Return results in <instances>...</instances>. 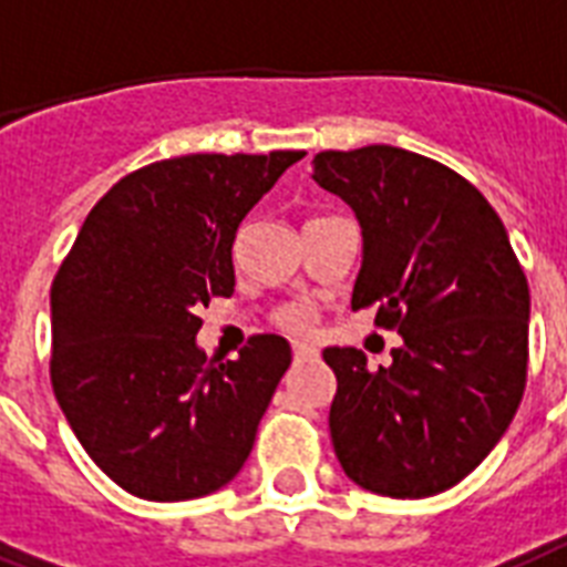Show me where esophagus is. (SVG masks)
<instances>
[{
	"label": "esophagus",
	"mask_w": 567,
	"mask_h": 567,
	"mask_svg": "<svg viewBox=\"0 0 567 567\" xmlns=\"http://www.w3.org/2000/svg\"><path fill=\"white\" fill-rule=\"evenodd\" d=\"M317 355L315 347H308V343H293V361H311Z\"/></svg>",
	"instance_id": "34e87169"
}]
</instances>
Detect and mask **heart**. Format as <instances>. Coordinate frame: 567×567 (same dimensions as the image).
<instances>
[{
	"instance_id": "obj_1",
	"label": "heart",
	"mask_w": 567,
	"mask_h": 567,
	"mask_svg": "<svg viewBox=\"0 0 567 567\" xmlns=\"http://www.w3.org/2000/svg\"><path fill=\"white\" fill-rule=\"evenodd\" d=\"M279 323L288 331H293V334H306V331H311V326H315V311L308 306H288L282 315H279Z\"/></svg>"
}]
</instances>
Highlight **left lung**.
Returning <instances> with one entry per match:
<instances>
[{
    "label": "left lung",
    "mask_w": 567,
    "mask_h": 567,
    "mask_svg": "<svg viewBox=\"0 0 567 567\" xmlns=\"http://www.w3.org/2000/svg\"><path fill=\"white\" fill-rule=\"evenodd\" d=\"M311 165L361 224L352 308L379 302L375 323L402 334L379 370L361 349H323L334 454L375 495L451 489L507 434L527 381L530 288L507 229L468 179L413 151H323Z\"/></svg>",
    "instance_id": "obj_1"
}]
</instances>
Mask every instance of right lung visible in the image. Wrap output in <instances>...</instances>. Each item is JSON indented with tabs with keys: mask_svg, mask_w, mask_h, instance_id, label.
<instances>
[{
	"mask_svg": "<svg viewBox=\"0 0 567 567\" xmlns=\"http://www.w3.org/2000/svg\"><path fill=\"white\" fill-rule=\"evenodd\" d=\"M302 151L188 154L92 206L52 285V388L92 463L148 501L204 498L250 457L291 343L206 361L197 308L236 291L233 241Z\"/></svg>",
	"mask_w": 567,
	"mask_h": 567,
	"instance_id": "add662e5",
	"label": "right lung"
}]
</instances>
